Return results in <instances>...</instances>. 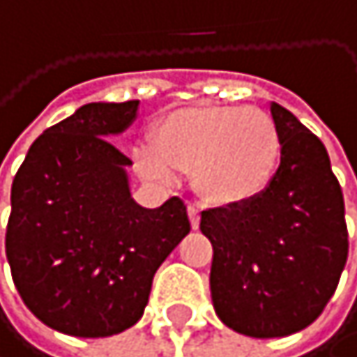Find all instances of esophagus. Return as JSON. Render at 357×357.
Returning <instances> with one entry per match:
<instances>
[{
	"mask_svg": "<svg viewBox=\"0 0 357 357\" xmlns=\"http://www.w3.org/2000/svg\"><path fill=\"white\" fill-rule=\"evenodd\" d=\"M188 215H190V224H192V228L197 230V228H199V224H201V209H199L197 205H190V207H188Z\"/></svg>",
	"mask_w": 357,
	"mask_h": 357,
	"instance_id": "34e87169",
	"label": "esophagus"
}]
</instances>
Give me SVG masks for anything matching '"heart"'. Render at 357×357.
<instances>
[{
    "label": "heart",
    "mask_w": 357,
    "mask_h": 357,
    "mask_svg": "<svg viewBox=\"0 0 357 357\" xmlns=\"http://www.w3.org/2000/svg\"><path fill=\"white\" fill-rule=\"evenodd\" d=\"M144 175L173 180L192 171L195 190L215 205L257 199L272 182L280 160V135L259 108L190 106L169 112L156 125V146H137Z\"/></svg>",
    "instance_id": "heart-1"
}]
</instances>
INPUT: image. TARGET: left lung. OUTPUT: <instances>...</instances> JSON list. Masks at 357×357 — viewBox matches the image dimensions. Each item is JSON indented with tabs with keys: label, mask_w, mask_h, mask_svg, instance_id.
Returning <instances> with one entry per match:
<instances>
[{
	"label": "left lung",
	"mask_w": 357,
	"mask_h": 357,
	"mask_svg": "<svg viewBox=\"0 0 357 357\" xmlns=\"http://www.w3.org/2000/svg\"><path fill=\"white\" fill-rule=\"evenodd\" d=\"M280 165L253 201L201 213L213 245L211 299L232 331L272 339L310 326L347 261L345 203L324 144L272 102Z\"/></svg>",
	"instance_id": "1"
}]
</instances>
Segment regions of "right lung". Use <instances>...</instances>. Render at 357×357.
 Wrapping results in <instances>:
<instances>
[{"label": "right lung", "mask_w": 357, "mask_h": 357, "mask_svg": "<svg viewBox=\"0 0 357 357\" xmlns=\"http://www.w3.org/2000/svg\"><path fill=\"white\" fill-rule=\"evenodd\" d=\"M139 100L91 102L47 127L12 182L6 255L24 305L50 328L110 337L133 326L152 278L190 232L182 199L156 209L129 192L131 160L108 137Z\"/></svg>", "instance_id": "right-lung-1"}]
</instances>
